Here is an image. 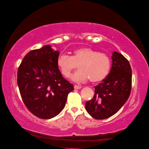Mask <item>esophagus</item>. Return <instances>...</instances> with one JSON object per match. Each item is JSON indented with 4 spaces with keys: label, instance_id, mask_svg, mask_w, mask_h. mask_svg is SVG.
I'll return each instance as SVG.
<instances>
[{
    "label": "esophagus",
    "instance_id": "esophagus-1",
    "mask_svg": "<svg viewBox=\"0 0 149 149\" xmlns=\"http://www.w3.org/2000/svg\"><path fill=\"white\" fill-rule=\"evenodd\" d=\"M74 89L79 90V89L81 88V86H78V85H74Z\"/></svg>",
    "mask_w": 149,
    "mask_h": 149
}]
</instances>
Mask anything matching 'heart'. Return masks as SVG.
<instances>
[{"label": "heart", "instance_id": "b5f03b06", "mask_svg": "<svg viewBox=\"0 0 149 149\" xmlns=\"http://www.w3.org/2000/svg\"><path fill=\"white\" fill-rule=\"evenodd\" d=\"M61 74L69 77L79 65V70L71 79L75 82H98L108 76L111 69V59L108 55L99 53L91 47H83L74 49L72 55L61 53L56 61Z\"/></svg>", "mask_w": 149, "mask_h": 149}]
</instances>
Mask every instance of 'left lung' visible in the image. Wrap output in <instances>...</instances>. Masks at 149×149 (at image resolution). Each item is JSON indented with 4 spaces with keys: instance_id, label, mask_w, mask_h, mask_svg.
I'll return each instance as SVG.
<instances>
[{
    "instance_id": "1",
    "label": "left lung",
    "mask_w": 149,
    "mask_h": 149,
    "mask_svg": "<svg viewBox=\"0 0 149 149\" xmlns=\"http://www.w3.org/2000/svg\"><path fill=\"white\" fill-rule=\"evenodd\" d=\"M109 74L94 87L93 98L85 108L92 118L104 119L116 113L127 100L131 91L132 70L127 59L121 53H112Z\"/></svg>"
}]
</instances>
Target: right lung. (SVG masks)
Returning a JSON list of instances; mask_svg holds the SVG:
<instances>
[{
    "instance_id": "right-lung-1",
    "label": "right lung",
    "mask_w": 149,
    "mask_h": 149,
    "mask_svg": "<svg viewBox=\"0 0 149 149\" xmlns=\"http://www.w3.org/2000/svg\"><path fill=\"white\" fill-rule=\"evenodd\" d=\"M58 55L59 52L52 46L44 45L27 53L18 68L17 83L24 104L39 118L57 116L74 90L57 67Z\"/></svg>"
}]
</instances>
